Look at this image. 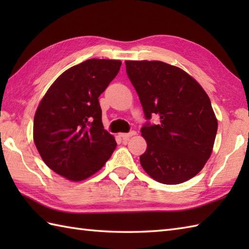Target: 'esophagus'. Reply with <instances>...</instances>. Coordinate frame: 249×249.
Here are the masks:
<instances>
[{
  "label": "esophagus",
  "instance_id": "obj_1",
  "mask_svg": "<svg viewBox=\"0 0 249 249\" xmlns=\"http://www.w3.org/2000/svg\"><path fill=\"white\" fill-rule=\"evenodd\" d=\"M135 135H136L135 130H131L128 134H120V136L122 137V139L123 140H128L131 136H135Z\"/></svg>",
  "mask_w": 249,
  "mask_h": 249
}]
</instances>
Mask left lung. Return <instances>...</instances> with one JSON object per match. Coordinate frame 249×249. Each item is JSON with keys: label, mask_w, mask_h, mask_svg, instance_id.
I'll return each instance as SVG.
<instances>
[{"label": "left lung", "mask_w": 249, "mask_h": 249, "mask_svg": "<svg viewBox=\"0 0 249 249\" xmlns=\"http://www.w3.org/2000/svg\"><path fill=\"white\" fill-rule=\"evenodd\" d=\"M126 72L145 119L147 147L140 163L162 184H179L198 174L213 150L217 120L208 94L181 68L160 61H126Z\"/></svg>", "instance_id": "8db88e82"}]
</instances>
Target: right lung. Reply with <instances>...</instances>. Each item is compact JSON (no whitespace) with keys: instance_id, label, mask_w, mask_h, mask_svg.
Segmentation results:
<instances>
[{"instance_id":"add662e5","label":"right lung","mask_w":249,"mask_h":249,"mask_svg":"<svg viewBox=\"0 0 249 249\" xmlns=\"http://www.w3.org/2000/svg\"><path fill=\"white\" fill-rule=\"evenodd\" d=\"M121 61L89 59L52 83L34 116L35 145L51 170L70 181L89 178L116 147L104 129L98 97L118 75Z\"/></svg>"}]
</instances>
